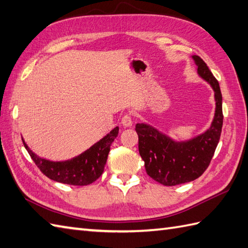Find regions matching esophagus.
Here are the masks:
<instances>
[{"label": "esophagus", "mask_w": 248, "mask_h": 248, "mask_svg": "<svg viewBox=\"0 0 248 248\" xmlns=\"http://www.w3.org/2000/svg\"><path fill=\"white\" fill-rule=\"evenodd\" d=\"M121 124H123L124 127H127V128L131 127V125L133 124V121H132V117H131V115H129V114L124 115L123 119H121Z\"/></svg>", "instance_id": "1"}]
</instances>
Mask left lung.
Returning <instances> with one entry per match:
<instances>
[{"mask_svg":"<svg viewBox=\"0 0 248 248\" xmlns=\"http://www.w3.org/2000/svg\"><path fill=\"white\" fill-rule=\"evenodd\" d=\"M192 59L198 76L212 87L215 112L211 125L195 138L176 140L152 125H135L139 135V150L148 176L163 186H172L194 181L207 170L219 141L223 127L222 93L219 84L207 64L197 55Z\"/></svg>","mask_w":248,"mask_h":248,"instance_id":"left-lung-1","label":"left lung"}]
</instances>
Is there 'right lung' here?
Instances as JSON below:
<instances>
[{"label":"right lung","mask_w":248,"mask_h":248,"mask_svg":"<svg viewBox=\"0 0 248 248\" xmlns=\"http://www.w3.org/2000/svg\"><path fill=\"white\" fill-rule=\"evenodd\" d=\"M118 132L119 128H114L81 155L65 161H51L40 157L29 148L23 139L22 141L37 167L51 180L69 186H88L102 175L110 145L117 138Z\"/></svg>","instance_id":"add662e5"}]
</instances>
